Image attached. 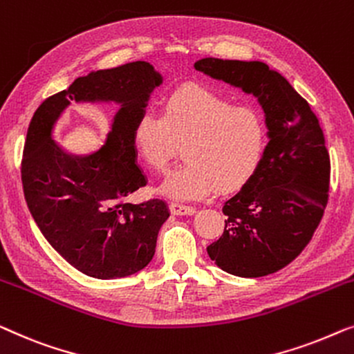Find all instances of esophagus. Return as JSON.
Segmentation results:
<instances>
[{"label":"esophagus","instance_id":"1","mask_svg":"<svg viewBox=\"0 0 354 354\" xmlns=\"http://www.w3.org/2000/svg\"><path fill=\"white\" fill-rule=\"evenodd\" d=\"M170 210L173 215H194L196 213V208L191 207V205H184V203H176V202H171L170 203Z\"/></svg>","mask_w":354,"mask_h":354}]
</instances>
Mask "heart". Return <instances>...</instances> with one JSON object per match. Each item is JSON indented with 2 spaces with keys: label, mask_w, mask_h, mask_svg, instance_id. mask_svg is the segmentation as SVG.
Segmentation results:
<instances>
[{
  "label": "heart",
  "mask_w": 354,
  "mask_h": 354,
  "mask_svg": "<svg viewBox=\"0 0 354 354\" xmlns=\"http://www.w3.org/2000/svg\"><path fill=\"white\" fill-rule=\"evenodd\" d=\"M268 141L265 113L253 104H236L212 88L184 86L163 101L162 115L139 113L133 146L160 175L170 170L179 147L186 165L167 179L162 192L179 201H201L216 189L234 191L252 178Z\"/></svg>",
  "instance_id": "heart-1"
}]
</instances>
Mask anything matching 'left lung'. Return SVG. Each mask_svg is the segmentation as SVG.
I'll return each mask as SVG.
<instances>
[{
  "mask_svg": "<svg viewBox=\"0 0 354 354\" xmlns=\"http://www.w3.org/2000/svg\"><path fill=\"white\" fill-rule=\"evenodd\" d=\"M196 71L253 94L265 112L268 146L260 165L223 205L225 232L207 247L229 274H272L300 255L324 215L330 158L310 104L260 61L205 57Z\"/></svg>",
  "mask_w": 354,
  "mask_h": 354,
  "instance_id": "left-lung-1",
  "label": "left lung"
}]
</instances>
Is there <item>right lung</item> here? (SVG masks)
Returning a JSON list of instances; mask_svg holds the SVG:
<instances>
[{"mask_svg": "<svg viewBox=\"0 0 354 354\" xmlns=\"http://www.w3.org/2000/svg\"><path fill=\"white\" fill-rule=\"evenodd\" d=\"M160 84V73L144 61L91 72L44 99L28 125L21 168L28 210L54 250L89 277H127L146 268L170 216L160 198L125 201L147 184L133 127ZM71 100L121 104L106 144L91 156L64 153L50 138Z\"/></svg>", "mask_w": 354, "mask_h": 354, "instance_id": "add662e5", "label": "right lung"}]
</instances>
